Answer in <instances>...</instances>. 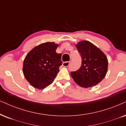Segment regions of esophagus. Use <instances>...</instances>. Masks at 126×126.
Returning <instances> with one entry per match:
<instances>
[{
  "instance_id": "esophagus-1",
  "label": "esophagus",
  "mask_w": 126,
  "mask_h": 126,
  "mask_svg": "<svg viewBox=\"0 0 126 126\" xmlns=\"http://www.w3.org/2000/svg\"><path fill=\"white\" fill-rule=\"evenodd\" d=\"M69 64H70V62H63L62 65H63V66L64 67H67L68 65H69Z\"/></svg>"
}]
</instances>
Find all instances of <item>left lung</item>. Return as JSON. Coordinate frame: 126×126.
Masks as SVG:
<instances>
[{
	"instance_id": "left-lung-1",
	"label": "left lung",
	"mask_w": 126,
	"mask_h": 126,
	"mask_svg": "<svg viewBox=\"0 0 126 126\" xmlns=\"http://www.w3.org/2000/svg\"><path fill=\"white\" fill-rule=\"evenodd\" d=\"M81 56L82 64L78 70L71 73V76L77 85L89 88L99 83L108 72V60L99 48L88 41H81L76 44Z\"/></svg>"
}]
</instances>
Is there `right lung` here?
I'll list each match as a JSON object with an SVG mask.
<instances>
[{"mask_svg": "<svg viewBox=\"0 0 126 126\" xmlns=\"http://www.w3.org/2000/svg\"><path fill=\"white\" fill-rule=\"evenodd\" d=\"M59 44L45 42L32 49L23 62L25 79L35 88L42 90L51 84L59 71L63 62L62 54L56 53Z\"/></svg>", "mask_w": 126, "mask_h": 126, "instance_id": "add662e5", "label": "right lung"}]
</instances>
